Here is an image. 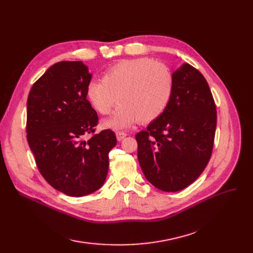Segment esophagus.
<instances>
[{
	"mask_svg": "<svg viewBox=\"0 0 253 253\" xmlns=\"http://www.w3.org/2000/svg\"><path fill=\"white\" fill-rule=\"evenodd\" d=\"M116 136H117V139L119 141H121V140H123L127 136V133H125V132H122V131H118L117 133H116Z\"/></svg>",
	"mask_w": 253,
	"mask_h": 253,
	"instance_id": "esophagus-1",
	"label": "esophagus"
}]
</instances>
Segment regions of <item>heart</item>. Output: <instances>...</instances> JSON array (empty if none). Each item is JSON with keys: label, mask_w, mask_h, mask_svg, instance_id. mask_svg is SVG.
Returning <instances> with one entry per match:
<instances>
[{"label": "heart", "mask_w": 253, "mask_h": 253, "mask_svg": "<svg viewBox=\"0 0 253 253\" xmlns=\"http://www.w3.org/2000/svg\"><path fill=\"white\" fill-rule=\"evenodd\" d=\"M173 90V76L167 65L141 57L119 61L102 74L101 81L92 80L86 87V98L98 114L109 115L103 123L113 129L126 128L137 121H155L166 110Z\"/></svg>", "instance_id": "b5f03b06"}]
</instances>
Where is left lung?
<instances>
[{"label":"left lung","instance_id":"8db88e82","mask_svg":"<svg viewBox=\"0 0 253 253\" xmlns=\"http://www.w3.org/2000/svg\"><path fill=\"white\" fill-rule=\"evenodd\" d=\"M172 76L173 90L166 110L135 136L145 178L164 192L183 190L201 175L216 128V106L203 75L183 63Z\"/></svg>","mask_w":253,"mask_h":253}]
</instances>
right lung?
Here are the masks:
<instances>
[{
	"instance_id": "obj_1",
	"label": "right lung",
	"mask_w": 253,
	"mask_h": 253,
	"mask_svg": "<svg viewBox=\"0 0 253 253\" xmlns=\"http://www.w3.org/2000/svg\"><path fill=\"white\" fill-rule=\"evenodd\" d=\"M91 77L82 61L57 62L33 85L26 103V137L40 173L72 197L102 187L117 143L110 129L94 134L98 116L86 98Z\"/></svg>"
}]
</instances>
